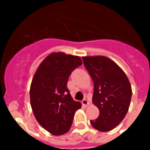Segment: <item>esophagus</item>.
Listing matches in <instances>:
<instances>
[{"instance_id":"34e87169","label":"esophagus","mask_w":150,"mask_h":150,"mask_svg":"<svg viewBox=\"0 0 150 150\" xmlns=\"http://www.w3.org/2000/svg\"><path fill=\"white\" fill-rule=\"evenodd\" d=\"M82 103L84 107H87V106L89 105V101H88V100H86V99H84V100L82 101Z\"/></svg>"}]
</instances>
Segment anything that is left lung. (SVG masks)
<instances>
[{
  "label": "left lung",
  "instance_id": "obj_1",
  "mask_svg": "<svg viewBox=\"0 0 150 150\" xmlns=\"http://www.w3.org/2000/svg\"><path fill=\"white\" fill-rule=\"evenodd\" d=\"M82 60L93 82V103L100 110L90 123L96 130L109 132L128 113L132 93L130 82L123 70L107 57H83Z\"/></svg>",
  "mask_w": 150,
  "mask_h": 150
}]
</instances>
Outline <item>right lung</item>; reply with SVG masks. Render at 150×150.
<instances>
[{
    "label": "right lung",
    "mask_w": 150,
    "mask_h": 150,
    "mask_svg": "<svg viewBox=\"0 0 150 150\" xmlns=\"http://www.w3.org/2000/svg\"><path fill=\"white\" fill-rule=\"evenodd\" d=\"M82 64L79 57L57 52L49 54L37 68L30 86V103L36 121L54 135L68 132L81 103L67 87L68 78Z\"/></svg>",
    "instance_id": "right-lung-1"
}]
</instances>
